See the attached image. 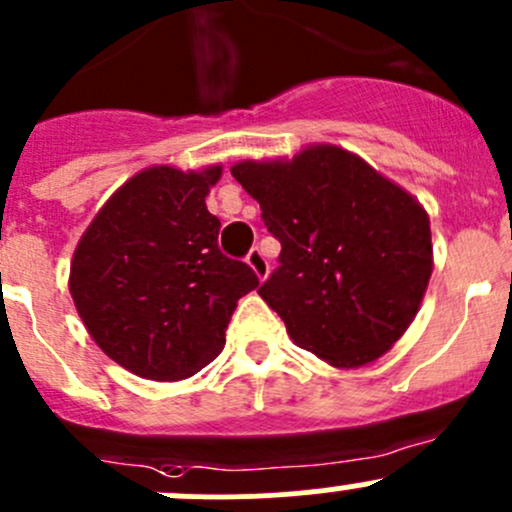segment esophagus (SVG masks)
I'll return each instance as SVG.
<instances>
[{
    "instance_id": "obj_1",
    "label": "esophagus",
    "mask_w": 512,
    "mask_h": 512,
    "mask_svg": "<svg viewBox=\"0 0 512 512\" xmlns=\"http://www.w3.org/2000/svg\"><path fill=\"white\" fill-rule=\"evenodd\" d=\"M246 263H249L251 271L256 273L258 281H266V276H268V261H266V256L261 254V249H251L249 256H246Z\"/></svg>"
}]
</instances>
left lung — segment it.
I'll list each match as a JSON object with an SVG mask.
<instances>
[{
  "label": "left lung",
  "mask_w": 512,
  "mask_h": 512,
  "mask_svg": "<svg viewBox=\"0 0 512 512\" xmlns=\"http://www.w3.org/2000/svg\"><path fill=\"white\" fill-rule=\"evenodd\" d=\"M231 174L281 241V266L258 296L291 341L346 371L391 351L433 273L421 201L336 144H311L291 159L239 161Z\"/></svg>",
  "instance_id": "left-lung-1"
}]
</instances>
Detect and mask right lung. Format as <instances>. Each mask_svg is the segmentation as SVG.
<instances>
[{"mask_svg":"<svg viewBox=\"0 0 512 512\" xmlns=\"http://www.w3.org/2000/svg\"><path fill=\"white\" fill-rule=\"evenodd\" d=\"M221 164L149 166L106 199L79 239L69 293L96 346L139 378L184 381L226 343L231 313L258 286L219 251L206 209Z\"/></svg>","mask_w":512,"mask_h":512,"instance_id":"right-lung-1","label":"right lung"}]
</instances>
